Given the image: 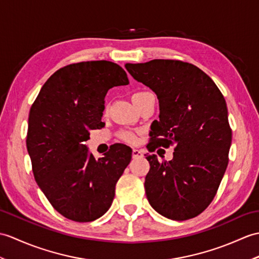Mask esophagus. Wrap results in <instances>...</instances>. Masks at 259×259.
Masks as SVG:
<instances>
[{
  "label": "esophagus",
  "instance_id": "1",
  "mask_svg": "<svg viewBox=\"0 0 259 259\" xmlns=\"http://www.w3.org/2000/svg\"><path fill=\"white\" fill-rule=\"evenodd\" d=\"M142 157H143V153L140 151V150H138V149L132 150V158L139 159V158H142Z\"/></svg>",
  "mask_w": 259,
  "mask_h": 259
}]
</instances>
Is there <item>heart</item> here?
<instances>
[{
    "label": "heart",
    "mask_w": 259,
    "mask_h": 259,
    "mask_svg": "<svg viewBox=\"0 0 259 259\" xmlns=\"http://www.w3.org/2000/svg\"><path fill=\"white\" fill-rule=\"evenodd\" d=\"M137 94H139V93H137ZM120 137H121L122 140H124L128 143H135L137 141V135L132 131H122L121 134H120Z\"/></svg>",
    "instance_id": "b5f03b06"
}]
</instances>
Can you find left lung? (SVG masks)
<instances>
[{
	"label": "left lung",
	"instance_id": "8db88e82",
	"mask_svg": "<svg viewBox=\"0 0 259 259\" xmlns=\"http://www.w3.org/2000/svg\"><path fill=\"white\" fill-rule=\"evenodd\" d=\"M125 68L159 99L160 119L152 124L148 150L174 146L171 161L147 154L150 205L166 219H193L213 201L228 164L226 101L211 77L190 63L153 59Z\"/></svg>",
	"mask_w": 259,
	"mask_h": 259
}]
</instances>
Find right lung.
<instances>
[{
  "label": "right lung",
  "mask_w": 259,
  "mask_h": 259,
  "mask_svg": "<svg viewBox=\"0 0 259 259\" xmlns=\"http://www.w3.org/2000/svg\"><path fill=\"white\" fill-rule=\"evenodd\" d=\"M128 83L112 62L70 64L48 78L31 107L26 147L35 181L66 219L92 222L111 206L131 149L119 143L96 160L85 142L90 130L104 127L108 90Z\"/></svg>",
  "instance_id": "add662e5"
}]
</instances>
